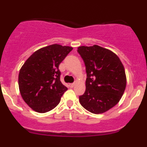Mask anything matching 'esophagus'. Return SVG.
Instances as JSON below:
<instances>
[{"label": "esophagus", "mask_w": 147, "mask_h": 147, "mask_svg": "<svg viewBox=\"0 0 147 147\" xmlns=\"http://www.w3.org/2000/svg\"><path fill=\"white\" fill-rule=\"evenodd\" d=\"M75 84H69V86H70V88H73L74 86H75Z\"/></svg>", "instance_id": "1"}]
</instances>
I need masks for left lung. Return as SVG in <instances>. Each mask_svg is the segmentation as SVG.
Listing matches in <instances>:
<instances>
[{
	"label": "left lung",
	"mask_w": 147,
	"mask_h": 147,
	"mask_svg": "<svg viewBox=\"0 0 147 147\" xmlns=\"http://www.w3.org/2000/svg\"><path fill=\"white\" fill-rule=\"evenodd\" d=\"M84 60L87 78L86 91L79 96L81 105L93 114H102L119 102L127 79L119 57L108 49L94 45L78 47Z\"/></svg>",
	"instance_id": "8db88e82"
}]
</instances>
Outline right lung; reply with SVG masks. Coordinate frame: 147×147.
I'll list each match as a JSON object with an SVG mask.
<instances>
[{"label":"right lung","instance_id":"add662e5","mask_svg":"<svg viewBox=\"0 0 147 147\" xmlns=\"http://www.w3.org/2000/svg\"><path fill=\"white\" fill-rule=\"evenodd\" d=\"M72 47L52 45L36 51L26 59L18 75L23 100L31 109L45 113L59 103L68 88L60 81V63Z\"/></svg>","mask_w":147,"mask_h":147}]
</instances>
